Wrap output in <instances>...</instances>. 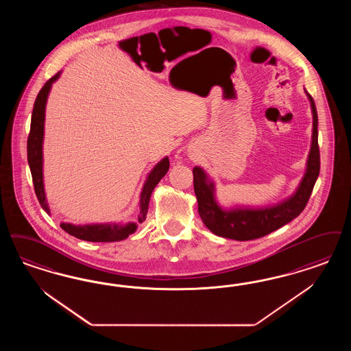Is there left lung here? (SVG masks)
<instances>
[{"mask_svg": "<svg viewBox=\"0 0 351 351\" xmlns=\"http://www.w3.org/2000/svg\"><path fill=\"white\" fill-rule=\"evenodd\" d=\"M306 94L313 119L312 140L304 176L291 196L282 199L278 204L264 208H223L215 198V182L211 180L205 169L198 166L193 169V185L198 202V214L204 225L214 235L239 241L263 238L291 222L306 208L320 172L317 111L312 97L307 91Z\"/></svg>", "mask_w": 351, "mask_h": 351, "instance_id": "obj_1", "label": "left lung"}]
</instances>
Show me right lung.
I'll list each match as a JSON object with an SVG mask.
<instances>
[{"mask_svg":"<svg viewBox=\"0 0 351 351\" xmlns=\"http://www.w3.org/2000/svg\"><path fill=\"white\" fill-rule=\"evenodd\" d=\"M61 71H58L55 77H52L47 84H44L42 90L39 91L36 100L34 103V110L31 116V128L27 140V160L28 166L31 169L32 182L36 197L42 205L45 213L51 214L49 205L45 196L44 189V175H43V141H44V123H45V106L52 84L60 78ZM169 169V156H165L160 162H158L152 169L145 180L140 193V208L137 213L136 222L123 223H90V225H73V223H61V228L66 231L71 237H75L86 241H100V243H110V241H120L128 238L129 235L134 234L137 227L146 219V214L149 209L150 196L154 191L156 184L167 173Z\"/></svg>","mask_w":351,"mask_h":351,"instance_id":"obj_1","label":"right lung"}]
</instances>
